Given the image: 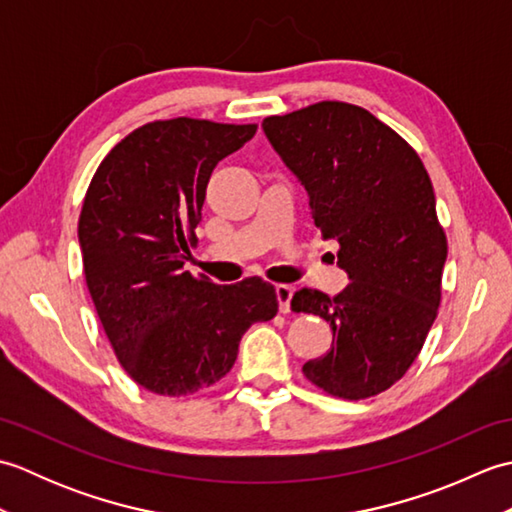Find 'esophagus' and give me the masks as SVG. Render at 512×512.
I'll use <instances>...</instances> for the list:
<instances>
[{
    "label": "esophagus",
    "instance_id": "34e87169",
    "mask_svg": "<svg viewBox=\"0 0 512 512\" xmlns=\"http://www.w3.org/2000/svg\"><path fill=\"white\" fill-rule=\"evenodd\" d=\"M275 292H277L279 310L281 312H290V301H292V295H295V288L288 286V284H279Z\"/></svg>",
    "mask_w": 512,
    "mask_h": 512
}]
</instances>
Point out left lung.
I'll return each mask as SVG.
<instances>
[{"label":"left lung","instance_id":"8db88e82","mask_svg":"<svg viewBox=\"0 0 512 512\" xmlns=\"http://www.w3.org/2000/svg\"><path fill=\"white\" fill-rule=\"evenodd\" d=\"M262 127L352 279L336 297H292V310L332 328V347L303 376L336 398L378 396L407 374L438 317L449 246L429 173L405 138L352 103L321 101Z\"/></svg>","mask_w":512,"mask_h":512}]
</instances>
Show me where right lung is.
<instances>
[{"label": "right lung", "instance_id": "1", "mask_svg": "<svg viewBox=\"0 0 512 512\" xmlns=\"http://www.w3.org/2000/svg\"><path fill=\"white\" fill-rule=\"evenodd\" d=\"M257 125L169 118L134 129L96 169L79 217L85 284L129 378L160 396L222 380L244 332L279 310L275 286H217L184 270L217 162Z\"/></svg>", "mask_w": 512, "mask_h": 512}]
</instances>
